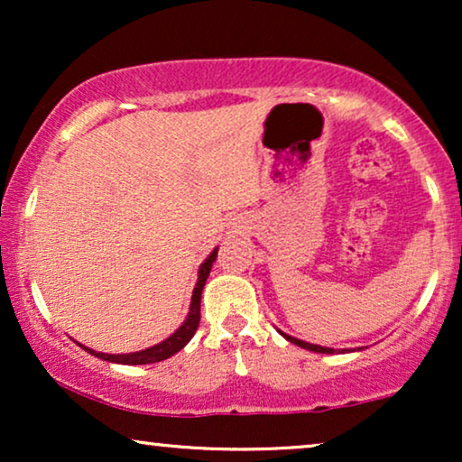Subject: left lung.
I'll return each mask as SVG.
<instances>
[{"label": "left lung", "instance_id": "obj_1", "mask_svg": "<svg viewBox=\"0 0 462 462\" xmlns=\"http://www.w3.org/2000/svg\"><path fill=\"white\" fill-rule=\"evenodd\" d=\"M282 334L283 338L286 340H290V343L292 345H299V346H302V349H307V351H313V353H337V349H332V346H321V345H311V343H305V340H300V338H294V337H290V334H286V332H282V330H277ZM340 353H345V351H356V349H338ZM357 351H362V349H357Z\"/></svg>", "mask_w": 462, "mask_h": 462}]
</instances>
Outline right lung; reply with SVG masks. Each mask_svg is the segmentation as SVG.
I'll list each match as a JSON object with an SVG mask.
<instances>
[{
  "instance_id": "right-lung-1",
  "label": "right lung",
  "mask_w": 462,
  "mask_h": 462,
  "mask_svg": "<svg viewBox=\"0 0 462 462\" xmlns=\"http://www.w3.org/2000/svg\"><path fill=\"white\" fill-rule=\"evenodd\" d=\"M217 252L218 248H214L210 252V256L206 258L204 263L199 264V271H198V283H195L193 288V296H191V307H189V315L187 319L182 321V326H179V330L174 334H170L166 340H162V343H157L153 346H149V349H143V351H134V353H100V351H94L90 346H84L79 345L81 349L90 353V356L98 357V359H105V362H111V364H124V365H143V364H155V362H163V359L172 357L174 353H179L182 346H185L189 340L193 338L195 330H198L199 326V302H201V292H204V286H206V280L208 275H210V269H212V263L217 261Z\"/></svg>"
}]
</instances>
